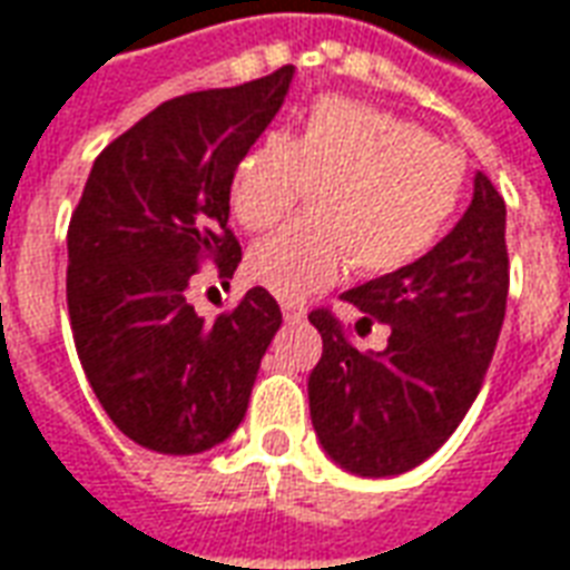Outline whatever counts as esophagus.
<instances>
[{"label":"esophagus","instance_id":"34e87169","mask_svg":"<svg viewBox=\"0 0 570 570\" xmlns=\"http://www.w3.org/2000/svg\"><path fill=\"white\" fill-rule=\"evenodd\" d=\"M282 318L294 325V322H303L306 318V306L297 301H282Z\"/></svg>","mask_w":570,"mask_h":570}]
</instances>
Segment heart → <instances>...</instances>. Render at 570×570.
Returning <instances> with one entry per match:
<instances>
[{
	"mask_svg": "<svg viewBox=\"0 0 570 570\" xmlns=\"http://www.w3.org/2000/svg\"><path fill=\"white\" fill-rule=\"evenodd\" d=\"M309 215L248 248V276L279 297L334 285L352 261L382 276L438 243L464 190V157L413 120L355 99L322 97L301 132H267L236 160L230 212L267 230L303 190Z\"/></svg>",
	"mask_w": 570,
	"mask_h": 570,
	"instance_id": "obj_1",
	"label": "heart"
}]
</instances>
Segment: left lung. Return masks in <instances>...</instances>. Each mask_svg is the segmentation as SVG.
<instances>
[{
    "label": "left lung",
    "instance_id": "obj_1",
    "mask_svg": "<svg viewBox=\"0 0 570 570\" xmlns=\"http://www.w3.org/2000/svg\"><path fill=\"white\" fill-rule=\"evenodd\" d=\"M507 209L476 173L459 224L428 255L343 294L361 325L392 327L382 352H358L331 309H313L322 358L309 416L331 459L358 476L416 468L450 440L480 394L504 325Z\"/></svg>",
    "mask_w": 570,
    "mask_h": 570
}]
</instances>
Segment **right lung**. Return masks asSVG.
<instances>
[{"label": "right lung", "mask_w": 570, "mask_h": 570, "mask_svg": "<svg viewBox=\"0 0 570 570\" xmlns=\"http://www.w3.org/2000/svg\"><path fill=\"white\" fill-rule=\"evenodd\" d=\"M294 66L239 87L157 106L102 148L69 222L66 303L90 389L145 450L197 455L234 434L282 325L252 288L206 322L188 301L212 261L224 282L243 261L230 176L285 102Z\"/></svg>", "instance_id": "obj_1"}]
</instances>
